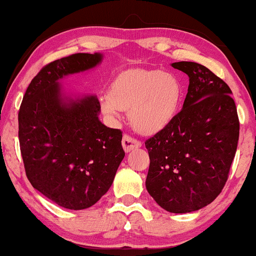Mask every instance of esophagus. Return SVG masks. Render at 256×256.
Instances as JSON below:
<instances>
[{"instance_id":"1","label":"esophagus","mask_w":256,"mask_h":256,"mask_svg":"<svg viewBox=\"0 0 256 256\" xmlns=\"http://www.w3.org/2000/svg\"><path fill=\"white\" fill-rule=\"evenodd\" d=\"M141 146V142L138 140L132 138L129 135H124V138H122V146H124L126 152H132L134 149H138Z\"/></svg>"}]
</instances>
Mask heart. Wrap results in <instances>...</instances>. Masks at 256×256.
<instances>
[{"label": "heart", "instance_id": "1", "mask_svg": "<svg viewBox=\"0 0 256 256\" xmlns=\"http://www.w3.org/2000/svg\"><path fill=\"white\" fill-rule=\"evenodd\" d=\"M183 101V86L172 73L136 68L115 76L110 90L100 96L101 110L112 118L129 110V121L141 134L164 130L176 120Z\"/></svg>", "mask_w": 256, "mask_h": 256}]
</instances>
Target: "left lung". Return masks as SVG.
I'll use <instances>...</instances> for the list:
<instances>
[{
  "label": "left lung",
  "instance_id": "1",
  "mask_svg": "<svg viewBox=\"0 0 256 256\" xmlns=\"http://www.w3.org/2000/svg\"><path fill=\"white\" fill-rule=\"evenodd\" d=\"M171 66L188 74V94L176 120L146 141V188L166 211L188 213L211 204L225 186L240 124L224 80L194 62Z\"/></svg>",
  "mask_w": 256,
  "mask_h": 256
}]
</instances>
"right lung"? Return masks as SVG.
<instances>
[{
	"mask_svg": "<svg viewBox=\"0 0 256 256\" xmlns=\"http://www.w3.org/2000/svg\"><path fill=\"white\" fill-rule=\"evenodd\" d=\"M101 62V54H76L44 66L28 86L18 112L28 180L64 208L96 204L110 190L124 157L122 132L99 120L96 96H66L59 82Z\"/></svg>",
	"mask_w": 256,
	"mask_h": 256,
	"instance_id": "add662e5",
	"label": "right lung"
}]
</instances>
